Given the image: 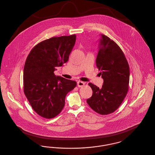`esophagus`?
Masks as SVG:
<instances>
[{
  "label": "esophagus",
  "mask_w": 155,
  "mask_h": 155,
  "mask_svg": "<svg viewBox=\"0 0 155 155\" xmlns=\"http://www.w3.org/2000/svg\"><path fill=\"white\" fill-rule=\"evenodd\" d=\"M85 84V83L84 82L78 81V82H77V85H78V87H82L84 86Z\"/></svg>",
  "instance_id": "esophagus-1"
}]
</instances>
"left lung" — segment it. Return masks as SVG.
<instances>
[{
	"label": "left lung",
	"mask_w": 155,
	"mask_h": 155,
	"mask_svg": "<svg viewBox=\"0 0 155 155\" xmlns=\"http://www.w3.org/2000/svg\"><path fill=\"white\" fill-rule=\"evenodd\" d=\"M101 36L96 63L103 84L102 88H99L89 83L93 94L87 102L96 113L106 115L116 110L127 95L130 67L118 45L104 35Z\"/></svg>",
	"instance_id": "left-lung-1"
}]
</instances>
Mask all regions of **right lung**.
Instances as JSON below:
<instances>
[{
  "instance_id": "add662e5",
  "label": "right lung",
  "mask_w": 155,
  "mask_h": 155,
  "mask_svg": "<svg viewBox=\"0 0 155 155\" xmlns=\"http://www.w3.org/2000/svg\"><path fill=\"white\" fill-rule=\"evenodd\" d=\"M76 35L53 37L41 42L27 56L23 73L24 92L34 110L45 118L58 116L75 81L56 76L54 71L68 60Z\"/></svg>"
}]
</instances>
